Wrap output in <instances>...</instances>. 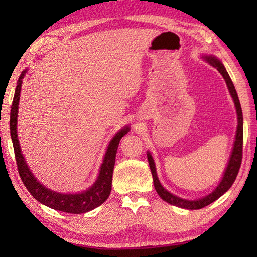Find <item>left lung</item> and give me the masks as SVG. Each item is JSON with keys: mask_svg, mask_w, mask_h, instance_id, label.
Here are the masks:
<instances>
[{"mask_svg": "<svg viewBox=\"0 0 257 257\" xmlns=\"http://www.w3.org/2000/svg\"><path fill=\"white\" fill-rule=\"evenodd\" d=\"M201 58H203L206 63H209L210 65H212L213 67H215L217 70H219L220 74L223 76V78H224L225 83H226L227 89H228V91H230L231 97L233 98L234 105H235V109H236V114H237V129H236V134H235V140H234V145L232 148L230 159H228L227 166L225 168L224 173H223V177L221 179L220 183L217 184V187L213 190L211 193L203 196V198H201V199L187 200V199L180 198V196H177L176 194L169 192L166 188H163V185L159 181V178H158V176H157V169H156L154 158H152L150 151H147V158H148L149 167H150V170L152 173V179H154V184H155V189L157 191V193L160 195V198L163 201L168 202V203H170L174 206L181 207V209H187V210L202 209V207L211 204L212 202H214L215 200L219 199L220 196L224 194L226 191L232 187L234 181H235L238 170H239V167H241V162H242L243 113H242L241 103H239L235 87H234L230 75H228V73L226 72L224 65L222 64V62L219 58L213 56V55H202Z\"/></svg>", "mask_w": 257, "mask_h": 257, "instance_id": "1", "label": "left lung"}]
</instances>
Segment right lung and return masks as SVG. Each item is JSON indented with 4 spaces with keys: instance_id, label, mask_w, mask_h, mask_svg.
I'll return each instance as SVG.
<instances>
[{
    "instance_id": "1",
    "label": "right lung",
    "mask_w": 257,
    "mask_h": 257,
    "mask_svg": "<svg viewBox=\"0 0 257 257\" xmlns=\"http://www.w3.org/2000/svg\"><path fill=\"white\" fill-rule=\"evenodd\" d=\"M27 72H29V69H25L22 72L18 80V84H16L10 117L11 138H12L16 165H18L22 181H23L26 189L30 191L33 198H35L40 203L51 207V209L66 213H74V214H81V213L94 210L96 207L101 205L108 199L109 194L111 192L112 172L114 161H116V154L119 141L125 134H128L130 128L128 125H124L110 140L105 152V156H103L99 173H98L96 181L90 188L83 191V192L62 193L45 187L44 184H42L38 181L34 174L30 170L24 156L22 155L21 146L18 138V127L16 125H18L20 95L22 84H23V78Z\"/></svg>"
}]
</instances>
